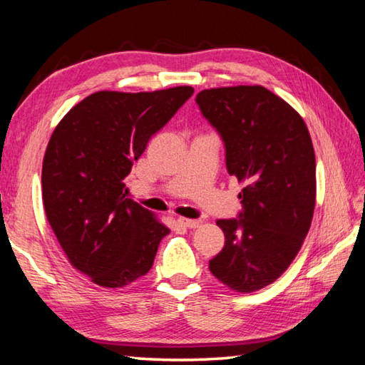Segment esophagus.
<instances>
[{"instance_id": "34e87169", "label": "esophagus", "mask_w": 365, "mask_h": 365, "mask_svg": "<svg viewBox=\"0 0 365 365\" xmlns=\"http://www.w3.org/2000/svg\"><path fill=\"white\" fill-rule=\"evenodd\" d=\"M177 224L182 225V227H187V228H196V227H200L201 222H200V220L185 219V217H178V219H177Z\"/></svg>"}]
</instances>
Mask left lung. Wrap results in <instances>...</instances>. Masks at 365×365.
Returning <instances> with one entry per match:
<instances>
[{"mask_svg": "<svg viewBox=\"0 0 365 365\" xmlns=\"http://www.w3.org/2000/svg\"><path fill=\"white\" fill-rule=\"evenodd\" d=\"M196 103L224 140L228 174L243 185L242 219L217 220L225 245L209 270L233 292H257L289 267L311 228V135L298 110L261 85L202 90Z\"/></svg>", "mask_w": 365, "mask_h": 365, "instance_id": "left-lung-1", "label": "left lung"}]
</instances>
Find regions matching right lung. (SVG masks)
<instances>
[{
	"label": "right lung",
	"instance_id": "add662e5",
	"mask_svg": "<svg viewBox=\"0 0 365 365\" xmlns=\"http://www.w3.org/2000/svg\"><path fill=\"white\" fill-rule=\"evenodd\" d=\"M193 91H96L54 128L43 158V206L67 261L96 285L122 288L146 275L170 233L125 197L123 178Z\"/></svg>",
	"mask_w": 365,
	"mask_h": 365
}]
</instances>
